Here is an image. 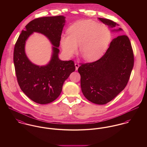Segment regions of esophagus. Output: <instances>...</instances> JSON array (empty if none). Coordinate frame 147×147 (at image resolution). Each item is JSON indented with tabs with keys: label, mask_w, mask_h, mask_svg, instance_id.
I'll return each instance as SVG.
<instances>
[{
	"label": "esophagus",
	"mask_w": 147,
	"mask_h": 147,
	"mask_svg": "<svg viewBox=\"0 0 147 147\" xmlns=\"http://www.w3.org/2000/svg\"><path fill=\"white\" fill-rule=\"evenodd\" d=\"M75 65L76 70H78V68H79V66H80V65H79L78 63H75Z\"/></svg>",
	"instance_id": "obj_1"
}]
</instances>
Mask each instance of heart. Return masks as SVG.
I'll return each instance as SVG.
<instances>
[{"label":"heart","instance_id":"1","mask_svg":"<svg viewBox=\"0 0 147 147\" xmlns=\"http://www.w3.org/2000/svg\"><path fill=\"white\" fill-rule=\"evenodd\" d=\"M67 36L61 38L64 53L71 57L79 50L84 59L94 62L105 53L111 39L109 28L102 24L91 20L76 21L67 29Z\"/></svg>","mask_w":147,"mask_h":147}]
</instances>
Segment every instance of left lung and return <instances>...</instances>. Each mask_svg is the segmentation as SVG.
I'll use <instances>...</instances> for the list:
<instances>
[{
	"mask_svg": "<svg viewBox=\"0 0 147 147\" xmlns=\"http://www.w3.org/2000/svg\"><path fill=\"white\" fill-rule=\"evenodd\" d=\"M98 19L113 28L119 25L109 19ZM122 29H114L121 31ZM134 63L128 37L120 35L110 42L105 54L98 61L81 63L78 68L82 92L89 101L104 105L114 99L126 87Z\"/></svg>",
	"mask_w": 147,
	"mask_h": 147,
	"instance_id": "left-lung-1",
	"label": "left lung"
}]
</instances>
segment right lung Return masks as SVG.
<instances>
[{"mask_svg":"<svg viewBox=\"0 0 147 147\" xmlns=\"http://www.w3.org/2000/svg\"><path fill=\"white\" fill-rule=\"evenodd\" d=\"M64 23L63 16L34 19L25 26L15 43L13 62L18 84L21 90L37 104H47L55 100L62 90L65 80L75 71L74 61H63L58 58ZM33 32L44 34L54 46L52 59L46 66L32 63L25 54V42Z\"/></svg>","mask_w":147,"mask_h":147,"instance_id":"obj_1","label":"right lung"}]
</instances>
